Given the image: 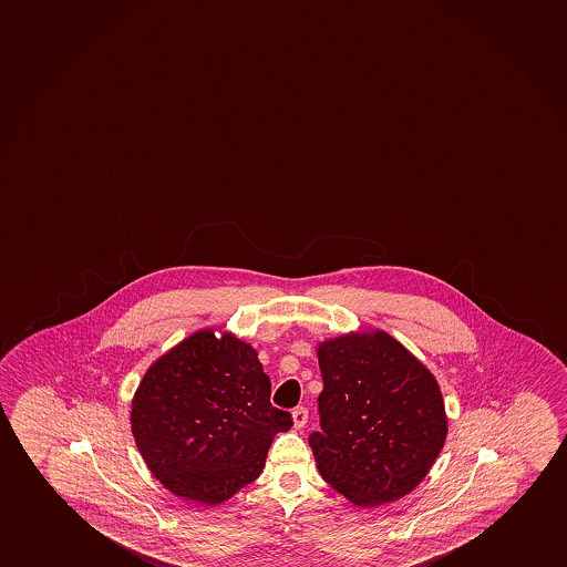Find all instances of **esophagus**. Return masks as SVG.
Returning a JSON list of instances; mask_svg holds the SVG:
<instances>
[{"mask_svg":"<svg viewBox=\"0 0 567 567\" xmlns=\"http://www.w3.org/2000/svg\"><path fill=\"white\" fill-rule=\"evenodd\" d=\"M308 422V411L305 406H297L293 411V423L297 430H302Z\"/></svg>","mask_w":567,"mask_h":567,"instance_id":"esophagus-1","label":"esophagus"}]
</instances>
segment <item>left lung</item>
I'll return each instance as SVG.
<instances>
[{"mask_svg":"<svg viewBox=\"0 0 567 567\" xmlns=\"http://www.w3.org/2000/svg\"><path fill=\"white\" fill-rule=\"evenodd\" d=\"M316 353L321 431L308 443L319 475L359 507L411 494L449 435L436 378L382 329L323 340Z\"/></svg>","mask_w":567,"mask_h":567,"instance_id":"8db88e82","label":"left lung"}]
</instances>
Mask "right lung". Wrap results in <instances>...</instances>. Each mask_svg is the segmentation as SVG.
<instances>
[{"mask_svg": "<svg viewBox=\"0 0 567 567\" xmlns=\"http://www.w3.org/2000/svg\"><path fill=\"white\" fill-rule=\"evenodd\" d=\"M254 346L193 332L145 371L131 427L156 481L183 499L219 505L259 478L276 433L293 420L270 404Z\"/></svg>", "mask_w": 567, "mask_h": 567, "instance_id": "add662e5", "label": "right lung"}]
</instances>
